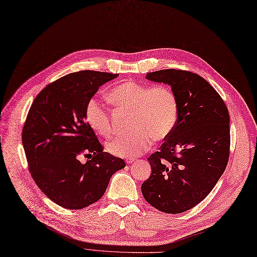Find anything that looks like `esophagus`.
I'll return each mask as SVG.
<instances>
[{"instance_id":"34e87169","label":"esophagus","mask_w":257,"mask_h":257,"mask_svg":"<svg viewBox=\"0 0 257 257\" xmlns=\"http://www.w3.org/2000/svg\"><path fill=\"white\" fill-rule=\"evenodd\" d=\"M135 159H132V158H128V159H126V162H127V164H131V163H134L135 162Z\"/></svg>"}]
</instances>
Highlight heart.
I'll return each instance as SVG.
<instances>
[{
	"mask_svg": "<svg viewBox=\"0 0 257 257\" xmlns=\"http://www.w3.org/2000/svg\"><path fill=\"white\" fill-rule=\"evenodd\" d=\"M109 99L118 109L132 112L131 129L107 144L110 154L117 157H136L147 151L153 140L167 139L176 128L179 102L174 90L165 84L150 85L136 81L117 84L109 93ZM85 121L99 136L109 138L114 132L110 110L92 97L84 111Z\"/></svg>",
	"mask_w": 257,
	"mask_h": 257,
	"instance_id": "b5f03b06",
	"label": "heart"
}]
</instances>
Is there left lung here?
I'll use <instances>...</instances> for the list:
<instances>
[{"mask_svg":"<svg viewBox=\"0 0 257 257\" xmlns=\"http://www.w3.org/2000/svg\"><path fill=\"white\" fill-rule=\"evenodd\" d=\"M146 78L172 87L179 118L173 134L147 159L153 170L142 194L161 212L183 213L211 193L229 162V111L212 85L191 71L160 70Z\"/></svg>","mask_w":257,"mask_h":257,"instance_id":"left-lung-1","label":"left lung"}]
</instances>
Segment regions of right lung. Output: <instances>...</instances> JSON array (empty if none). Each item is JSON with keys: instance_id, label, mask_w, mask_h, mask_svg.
<instances>
[{"instance_id": "1", "label": "right lung", "mask_w": 257, "mask_h": 257, "mask_svg": "<svg viewBox=\"0 0 257 257\" xmlns=\"http://www.w3.org/2000/svg\"><path fill=\"white\" fill-rule=\"evenodd\" d=\"M118 74L79 71L46 85L34 99L22 142L34 181L53 202L80 210L98 201L111 176L126 166L106 151L85 121L89 99ZM88 158L85 164L82 157Z\"/></svg>"}]
</instances>
